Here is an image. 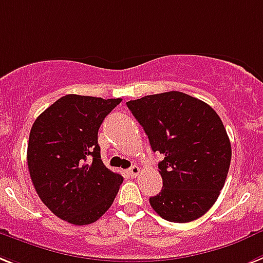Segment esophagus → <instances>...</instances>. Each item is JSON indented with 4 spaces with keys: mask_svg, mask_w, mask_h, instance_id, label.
Here are the masks:
<instances>
[{
    "mask_svg": "<svg viewBox=\"0 0 263 263\" xmlns=\"http://www.w3.org/2000/svg\"><path fill=\"white\" fill-rule=\"evenodd\" d=\"M128 174H129L132 178H136V176L140 174V168H139L138 165H132L131 168H128Z\"/></svg>",
    "mask_w": 263,
    "mask_h": 263,
    "instance_id": "34e87169",
    "label": "esophagus"
}]
</instances>
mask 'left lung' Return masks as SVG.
I'll use <instances>...</instances> for the list:
<instances>
[{"label":"left lung","instance_id":"obj_1","mask_svg":"<svg viewBox=\"0 0 263 263\" xmlns=\"http://www.w3.org/2000/svg\"><path fill=\"white\" fill-rule=\"evenodd\" d=\"M148 136L163 189L149 198L165 220L186 223L210 210L223 189L231 144L218 114L204 101L171 90L127 103Z\"/></svg>","mask_w":263,"mask_h":263}]
</instances>
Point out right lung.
Returning <instances> with one entry per match:
<instances>
[{
  "label": "right lung",
  "mask_w": 263,
  "mask_h": 263,
  "mask_svg": "<svg viewBox=\"0 0 263 263\" xmlns=\"http://www.w3.org/2000/svg\"><path fill=\"white\" fill-rule=\"evenodd\" d=\"M121 99L67 95L33 123L28 168L33 186L50 211L72 224L93 223L111 207L123 176L100 156L98 132Z\"/></svg>",
  "instance_id": "1"
}]
</instances>
